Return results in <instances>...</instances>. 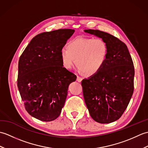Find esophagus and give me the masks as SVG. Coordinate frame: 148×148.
Instances as JSON below:
<instances>
[{"instance_id":"esophagus-1","label":"esophagus","mask_w":148,"mask_h":148,"mask_svg":"<svg viewBox=\"0 0 148 148\" xmlns=\"http://www.w3.org/2000/svg\"><path fill=\"white\" fill-rule=\"evenodd\" d=\"M77 81L78 82H81V81H82V78L79 76H77Z\"/></svg>"}]
</instances>
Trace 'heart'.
Returning a JSON list of instances; mask_svg holds the SVG:
<instances>
[{"label":"heart","instance_id":"heart-1","mask_svg":"<svg viewBox=\"0 0 148 148\" xmlns=\"http://www.w3.org/2000/svg\"><path fill=\"white\" fill-rule=\"evenodd\" d=\"M108 51V44L102 38L78 37L68 43V48L61 49L60 58L65 69L73 68L76 61L79 71L94 75L104 65Z\"/></svg>","mask_w":148,"mask_h":148}]
</instances>
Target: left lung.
<instances>
[{
  "label": "left lung",
  "mask_w": 148,
  "mask_h": 148,
  "mask_svg": "<svg viewBox=\"0 0 148 148\" xmlns=\"http://www.w3.org/2000/svg\"><path fill=\"white\" fill-rule=\"evenodd\" d=\"M84 32L103 39L108 56L98 73L81 81L90 114L100 123H109L121 117L134 92V66L126 45L117 37L99 30Z\"/></svg>",
  "instance_id": "obj_1"
}]
</instances>
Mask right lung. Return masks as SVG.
<instances>
[{"mask_svg":"<svg viewBox=\"0 0 148 148\" xmlns=\"http://www.w3.org/2000/svg\"><path fill=\"white\" fill-rule=\"evenodd\" d=\"M74 32L58 29L31 40L18 62V88L25 108L33 117L51 121L60 114L69 85L76 76L63 67L60 50Z\"/></svg>","mask_w":148,"mask_h":148,"instance_id":"1","label":"right lung"}]
</instances>
